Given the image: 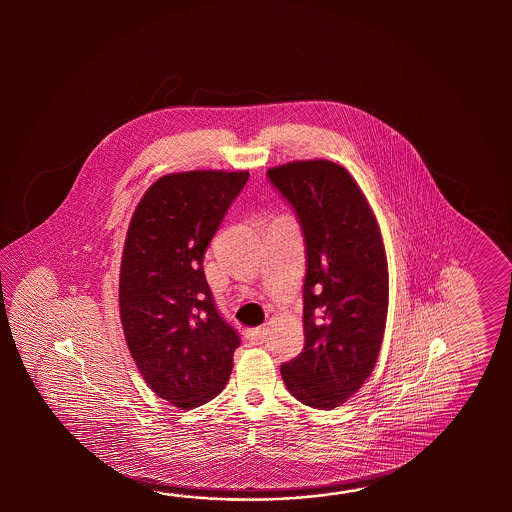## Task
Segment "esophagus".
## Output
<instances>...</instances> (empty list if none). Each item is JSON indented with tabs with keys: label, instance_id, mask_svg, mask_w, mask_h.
Listing matches in <instances>:
<instances>
[{
	"label": "esophagus",
	"instance_id": "esophagus-1",
	"mask_svg": "<svg viewBox=\"0 0 512 512\" xmlns=\"http://www.w3.org/2000/svg\"><path fill=\"white\" fill-rule=\"evenodd\" d=\"M247 338L251 340L252 344H263L265 338H267L265 327L260 326L256 327V329H249V331H247Z\"/></svg>",
	"mask_w": 512,
	"mask_h": 512
}]
</instances>
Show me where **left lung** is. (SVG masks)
Instances as JSON below:
<instances>
[{
    "instance_id": "obj_1",
    "label": "left lung",
    "mask_w": 512,
    "mask_h": 512,
    "mask_svg": "<svg viewBox=\"0 0 512 512\" xmlns=\"http://www.w3.org/2000/svg\"><path fill=\"white\" fill-rule=\"evenodd\" d=\"M305 240L302 353L282 364L294 399L333 410L359 392L379 359L388 315V261L379 223L355 179L326 159L269 168Z\"/></svg>"
}]
</instances>
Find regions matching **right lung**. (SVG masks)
Returning a JSON list of instances; mask_svg holds the SVG:
<instances>
[{
    "instance_id": "right-lung-1",
    "label": "right lung",
    "mask_w": 512,
    "mask_h": 512,
    "mask_svg": "<svg viewBox=\"0 0 512 512\" xmlns=\"http://www.w3.org/2000/svg\"><path fill=\"white\" fill-rule=\"evenodd\" d=\"M249 172L163 175L131 216L120 261V322L142 379L190 410L229 381L240 346L216 309L203 258Z\"/></svg>"
}]
</instances>
